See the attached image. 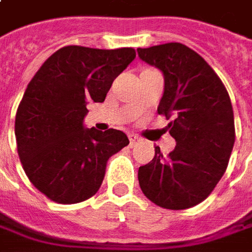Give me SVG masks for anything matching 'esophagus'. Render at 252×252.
I'll return each mask as SVG.
<instances>
[{
  "instance_id": "1",
  "label": "esophagus",
  "mask_w": 252,
  "mask_h": 252,
  "mask_svg": "<svg viewBox=\"0 0 252 252\" xmlns=\"http://www.w3.org/2000/svg\"><path fill=\"white\" fill-rule=\"evenodd\" d=\"M129 140H130V145H131V147H134V145H137L138 143H141V137L136 136V134H130Z\"/></svg>"
}]
</instances>
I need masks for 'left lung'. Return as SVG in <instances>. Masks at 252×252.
I'll use <instances>...</instances> for the list:
<instances>
[{
  "mask_svg": "<svg viewBox=\"0 0 252 252\" xmlns=\"http://www.w3.org/2000/svg\"><path fill=\"white\" fill-rule=\"evenodd\" d=\"M140 59L164 76L158 114L167 125L176 148L138 169L143 193L156 206L185 210L203 202L228 167L235 144V118L223 83L195 50L178 42L138 48Z\"/></svg>",
  "mask_w": 252,
  "mask_h": 252,
  "instance_id": "obj_1",
  "label": "left lung"
}]
</instances>
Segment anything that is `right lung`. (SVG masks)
I'll return each instance as SVG.
<instances>
[{
    "mask_svg": "<svg viewBox=\"0 0 252 252\" xmlns=\"http://www.w3.org/2000/svg\"><path fill=\"white\" fill-rule=\"evenodd\" d=\"M136 57L133 48L64 46L41 65L19 104L17 154L31 184L48 199L74 204L100 189L111 156L129 144L121 130L85 129L89 103H103Z\"/></svg>",
    "mask_w": 252,
    "mask_h": 252,
    "instance_id": "obj_1",
    "label": "right lung"
}]
</instances>
